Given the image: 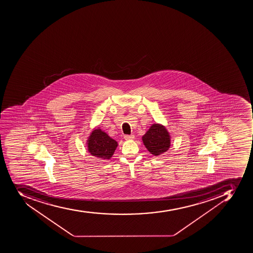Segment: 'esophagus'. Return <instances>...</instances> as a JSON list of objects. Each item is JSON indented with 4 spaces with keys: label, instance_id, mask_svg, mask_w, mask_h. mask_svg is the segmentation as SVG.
Segmentation results:
<instances>
[{
    "label": "esophagus",
    "instance_id": "34e87169",
    "mask_svg": "<svg viewBox=\"0 0 253 253\" xmlns=\"http://www.w3.org/2000/svg\"><path fill=\"white\" fill-rule=\"evenodd\" d=\"M124 138H125L126 140L133 139V138H134V135H128V134H126V135H124Z\"/></svg>",
    "mask_w": 253,
    "mask_h": 253
}]
</instances>
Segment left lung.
Segmentation results:
<instances>
[{
  "label": "left lung",
  "mask_w": 253,
  "mask_h": 253,
  "mask_svg": "<svg viewBox=\"0 0 253 253\" xmlns=\"http://www.w3.org/2000/svg\"><path fill=\"white\" fill-rule=\"evenodd\" d=\"M144 145L151 154L160 155L168 150L170 140L167 129L163 126L154 124L142 137Z\"/></svg>",
  "instance_id": "obj_1"
}]
</instances>
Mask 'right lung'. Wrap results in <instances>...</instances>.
Masks as SVG:
<instances>
[{
    "instance_id": "obj_1",
    "label": "right lung",
    "mask_w": 253,
    "mask_h": 253,
    "mask_svg": "<svg viewBox=\"0 0 253 253\" xmlns=\"http://www.w3.org/2000/svg\"><path fill=\"white\" fill-rule=\"evenodd\" d=\"M118 144L101 129H95L88 140V150L93 156L109 159L113 155Z\"/></svg>"
}]
</instances>
